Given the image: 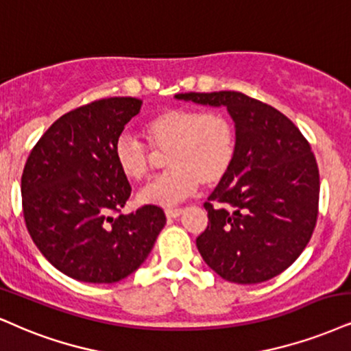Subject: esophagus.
I'll use <instances>...</instances> for the list:
<instances>
[{
    "mask_svg": "<svg viewBox=\"0 0 351 351\" xmlns=\"http://www.w3.org/2000/svg\"><path fill=\"white\" fill-rule=\"evenodd\" d=\"M184 213L182 208H167L166 210V216L167 218H179L180 215Z\"/></svg>",
    "mask_w": 351,
    "mask_h": 351,
    "instance_id": "34e87169",
    "label": "esophagus"
}]
</instances>
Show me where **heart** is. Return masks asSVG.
I'll list each match as a JSON object with an SVG mask.
<instances>
[{
    "label": "heart",
    "instance_id": "obj_1",
    "mask_svg": "<svg viewBox=\"0 0 351 351\" xmlns=\"http://www.w3.org/2000/svg\"><path fill=\"white\" fill-rule=\"evenodd\" d=\"M154 153L164 154L169 167L141 190L145 205L174 206L195 192L198 184L215 187L229 174L237 153V133L232 120L218 110L174 107L151 117L143 127ZM132 135H120L114 159L125 179L140 182L149 174L156 156Z\"/></svg>",
    "mask_w": 351,
    "mask_h": 351
}]
</instances>
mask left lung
Segmentation results:
<instances>
[{
	"mask_svg": "<svg viewBox=\"0 0 351 351\" xmlns=\"http://www.w3.org/2000/svg\"><path fill=\"white\" fill-rule=\"evenodd\" d=\"M176 97L226 106L236 123L234 164L203 205L208 226L197 237L203 261L232 283L280 275L300 257L317 223L321 182L309 141L275 107L236 90Z\"/></svg>",
	"mask_w": 351,
	"mask_h": 351,
	"instance_id": "obj_1",
	"label": "left lung"
}]
</instances>
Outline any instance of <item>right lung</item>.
<instances>
[{"instance_id": "obj_1", "label": "right lung", "mask_w": 351, "mask_h": 351, "mask_svg": "<svg viewBox=\"0 0 351 351\" xmlns=\"http://www.w3.org/2000/svg\"><path fill=\"white\" fill-rule=\"evenodd\" d=\"M141 99L107 97L60 117L25 161V226L43 257L86 283H115L136 270L166 224L161 206L123 215L132 193L114 145Z\"/></svg>"}]
</instances>
